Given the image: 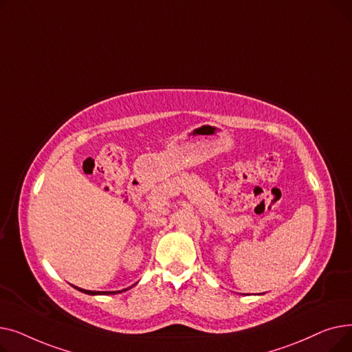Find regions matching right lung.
<instances>
[{
	"mask_svg": "<svg viewBox=\"0 0 352 352\" xmlns=\"http://www.w3.org/2000/svg\"><path fill=\"white\" fill-rule=\"evenodd\" d=\"M78 291H81V292H85V294H89V295H109V294H117L116 291H88V289H82V288H78V287H76ZM128 289V288H126ZM122 291H125V289H122ZM118 292H121V291H118Z\"/></svg>",
	"mask_w": 352,
	"mask_h": 352,
	"instance_id": "right-lung-1",
	"label": "right lung"
}]
</instances>
